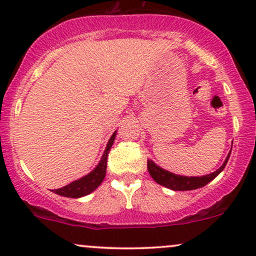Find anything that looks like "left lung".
Instances as JSON below:
<instances>
[{"instance_id": "obj_1", "label": "left lung", "mask_w": 256, "mask_h": 256, "mask_svg": "<svg viewBox=\"0 0 256 256\" xmlns=\"http://www.w3.org/2000/svg\"><path fill=\"white\" fill-rule=\"evenodd\" d=\"M231 154V150H230ZM230 154L226 158L225 162L222 164V166L219 170H216V172L210 173V174L204 176V177H183V176H177L173 174V173L165 171L161 167L155 165L152 160L148 161V171L149 174L152 176V178L158 184L164 185V186L168 188V189L176 190V192H185V190H194L198 189V188L204 186L206 184L210 183V180H213L220 172L224 170V167L228 164Z\"/></svg>"}]
</instances>
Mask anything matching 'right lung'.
<instances>
[{
    "label": "right lung",
    "mask_w": 256,
    "mask_h": 256,
    "mask_svg": "<svg viewBox=\"0 0 256 256\" xmlns=\"http://www.w3.org/2000/svg\"><path fill=\"white\" fill-rule=\"evenodd\" d=\"M114 138H116V132L112 134L110 140H108V144L106 146V150L104 152V155H102L101 161H100L98 167H96L92 172L89 173L88 176H85L83 178L78 179V180L72 182V183L66 185V186L60 188V189H56V190H52V192L60 196L72 198H82V196H85L88 195V194L92 192L104 179L106 170H107L108 154H110L112 144H113L114 142Z\"/></svg>",
    "instance_id": "right-lung-1"
}]
</instances>
